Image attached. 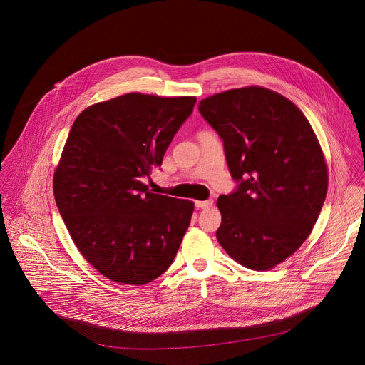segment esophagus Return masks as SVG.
I'll use <instances>...</instances> for the list:
<instances>
[{"label":"esophagus","instance_id":"1","mask_svg":"<svg viewBox=\"0 0 365 365\" xmlns=\"http://www.w3.org/2000/svg\"><path fill=\"white\" fill-rule=\"evenodd\" d=\"M212 205V200H205V201H195L197 208H210Z\"/></svg>","mask_w":365,"mask_h":365}]
</instances>
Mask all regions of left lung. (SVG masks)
Returning <instances> with one entry per match:
<instances>
[{"label":"left lung","mask_w":365,"mask_h":365,"mask_svg":"<svg viewBox=\"0 0 365 365\" xmlns=\"http://www.w3.org/2000/svg\"><path fill=\"white\" fill-rule=\"evenodd\" d=\"M198 110L223 139L237 182L217 200V240L245 267L272 269L301 247L324 205L328 171L317 135L295 103L259 86L212 95Z\"/></svg>","instance_id":"1"}]
</instances>
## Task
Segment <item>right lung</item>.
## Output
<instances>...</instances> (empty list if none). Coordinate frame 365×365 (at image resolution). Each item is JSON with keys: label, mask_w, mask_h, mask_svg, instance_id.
<instances>
[{"label": "right lung", "mask_w": 365, "mask_h": 365, "mask_svg": "<svg viewBox=\"0 0 365 365\" xmlns=\"http://www.w3.org/2000/svg\"><path fill=\"white\" fill-rule=\"evenodd\" d=\"M195 102L126 93L89 106L68 132L56 204L79 252L113 282L150 283L180 249L194 202L154 194L142 178L161 167Z\"/></svg>", "instance_id": "obj_1"}]
</instances>
